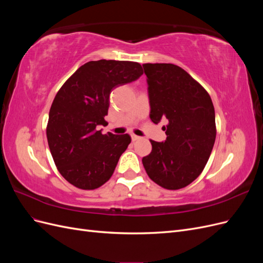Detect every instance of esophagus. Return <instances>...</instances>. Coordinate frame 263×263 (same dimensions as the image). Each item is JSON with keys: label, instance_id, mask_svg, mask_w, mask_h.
Returning <instances> with one entry per match:
<instances>
[{"label": "esophagus", "instance_id": "34e87169", "mask_svg": "<svg viewBox=\"0 0 263 263\" xmlns=\"http://www.w3.org/2000/svg\"><path fill=\"white\" fill-rule=\"evenodd\" d=\"M140 137L139 136H136V135H132V139H133V141H136V140H138Z\"/></svg>", "mask_w": 263, "mask_h": 263}]
</instances>
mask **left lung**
I'll return each instance as SVG.
<instances>
[{
  "label": "left lung",
  "mask_w": 263,
  "mask_h": 263,
  "mask_svg": "<svg viewBox=\"0 0 263 263\" xmlns=\"http://www.w3.org/2000/svg\"><path fill=\"white\" fill-rule=\"evenodd\" d=\"M150 119L163 126L166 139L150 140L153 150L142 164L158 185L179 190L205 168L216 138L215 109L210 94L185 70L172 63H145Z\"/></svg>",
  "instance_id": "left-lung-1"
}]
</instances>
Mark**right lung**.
Masks as SVG:
<instances>
[{
	"label": "right lung",
	"mask_w": 263,
	"mask_h": 263,
	"mask_svg": "<svg viewBox=\"0 0 263 263\" xmlns=\"http://www.w3.org/2000/svg\"><path fill=\"white\" fill-rule=\"evenodd\" d=\"M144 73L138 62L98 60L79 68L65 82L49 110L47 139L61 176L82 190H94L109 180L119 157L130 144L128 134H102L115 87Z\"/></svg>",
	"instance_id": "right-lung-1"
}]
</instances>
